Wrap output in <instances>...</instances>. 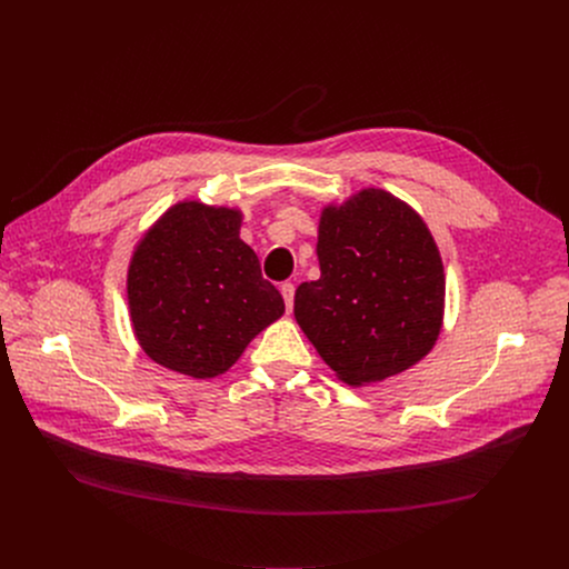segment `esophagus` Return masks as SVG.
Here are the masks:
<instances>
[{"instance_id": "obj_1", "label": "esophagus", "mask_w": 569, "mask_h": 569, "mask_svg": "<svg viewBox=\"0 0 569 569\" xmlns=\"http://www.w3.org/2000/svg\"><path fill=\"white\" fill-rule=\"evenodd\" d=\"M279 290H281V295H283V301H286L288 312H292V306H295V286H292V283H283Z\"/></svg>"}]
</instances>
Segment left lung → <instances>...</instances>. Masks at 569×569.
Returning <instances> with one entry per match:
<instances>
[{
  "label": "left lung",
  "mask_w": 569,
  "mask_h": 569,
  "mask_svg": "<svg viewBox=\"0 0 569 569\" xmlns=\"http://www.w3.org/2000/svg\"><path fill=\"white\" fill-rule=\"evenodd\" d=\"M321 277L295 292V319L340 380L360 387L417 365L435 347L446 277L421 216L365 189L319 218Z\"/></svg>",
  "instance_id": "8db88e82"
}]
</instances>
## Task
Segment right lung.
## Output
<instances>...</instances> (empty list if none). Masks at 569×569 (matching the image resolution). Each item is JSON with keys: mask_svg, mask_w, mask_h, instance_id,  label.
Segmentation results:
<instances>
[{"mask_svg": "<svg viewBox=\"0 0 569 569\" xmlns=\"http://www.w3.org/2000/svg\"><path fill=\"white\" fill-rule=\"evenodd\" d=\"M238 229L236 209L180 202L139 240L128 306L134 336L157 365L213 378L283 315V297Z\"/></svg>", "mask_w": 569, "mask_h": 569, "instance_id": "obj_1", "label": "right lung"}]
</instances>
